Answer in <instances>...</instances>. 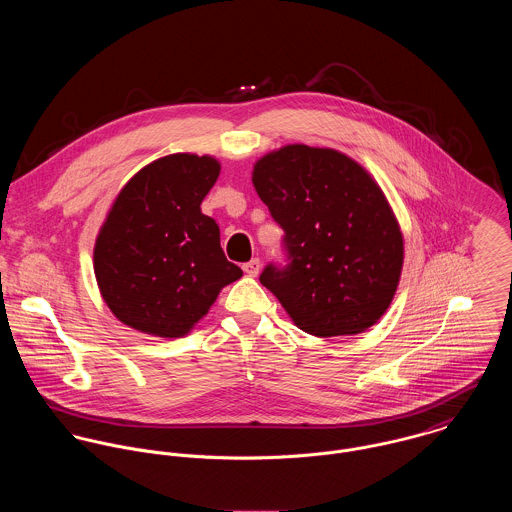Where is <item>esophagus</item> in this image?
I'll list each match as a JSON object with an SVG mask.
<instances>
[{
	"label": "esophagus",
	"mask_w": 512,
	"mask_h": 512,
	"mask_svg": "<svg viewBox=\"0 0 512 512\" xmlns=\"http://www.w3.org/2000/svg\"><path fill=\"white\" fill-rule=\"evenodd\" d=\"M260 268H262V264H260V260H258V258H252L250 262L242 264V270H244L248 276H252V278L260 274Z\"/></svg>",
	"instance_id": "1"
}]
</instances>
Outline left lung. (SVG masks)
<instances>
[{
    "mask_svg": "<svg viewBox=\"0 0 512 512\" xmlns=\"http://www.w3.org/2000/svg\"><path fill=\"white\" fill-rule=\"evenodd\" d=\"M252 183L284 228L286 266L268 264L262 286L315 337L357 335L388 309L404 240L382 189L329 147H282L256 161Z\"/></svg>",
    "mask_w": 512,
    "mask_h": 512,
    "instance_id": "1",
    "label": "left lung"
}]
</instances>
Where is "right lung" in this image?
Wrapping results in <instances>:
<instances>
[{"label":"right lung","instance_id":"right-lung-1","mask_svg":"<svg viewBox=\"0 0 512 512\" xmlns=\"http://www.w3.org/2000/svg\"><path fill=\"white\" fill-rule=\"evenodd\" d=\"M209 155L173 153L138 171L116 197L94 246V274L112 313L132 329L175 339L242 276L201 203L219 179Z\"/></svg>","mask_w":512,"mask_h":512}]
</instances>
